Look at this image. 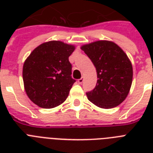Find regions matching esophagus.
<instances>
[{"mask_svg":"<svg viewBox=\"0 0 153 153\" xmlns=\"http://www.w3.org/2000/svg\"><path fill=\"white\" fill-rule=\"evenodd\" d=\"M83 81H84V78L83 77H82L81 79H79V80H78V82H79V84H82V82H83Z\"/></svg>","mask_w":153,"mask_h":153,"instance_id":"esophagus-1","label":"esophagus"}]
</instances>
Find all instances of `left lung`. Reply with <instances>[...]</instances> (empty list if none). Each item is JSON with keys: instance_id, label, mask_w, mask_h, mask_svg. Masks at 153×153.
<instances>
[{"instance_id": "8db88e82", "label": "left lung", "mask_w": 153, "mask_h": 153, "mask_svg": "<svg viewBox=\"0 0 153 153\" xmlns=\"http://www.w3.org/2000/svg\"><path fill=\"white\" fill-rule=\"evenodd\" d=\"M81 49L92 61L98 76L95 88L86 93L87 98L103 109L119 105L128 96L133 82V66L127 55L109 40L85 44Z\"/></svg>"}]
</instances>
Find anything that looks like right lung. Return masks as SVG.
<instances>
[{
    "mask_svg": "<svg viewBox=\"0 0 153 153\" xmlns=\"http://www.w3.org/2000/svg\"><path fill=\"white\" fill-rule=\"evenodd\" d=\"M75 47L62 41H48L32 51L23 66V81L27 97L44 109L67 99L75 80L71 78L69 56Z\"/></svg>",
    "mask_w": 153,
    "mask_h": 153,
    "instance_id": "right-lung-1",
    "label": "right lung"
}]
</instances>
